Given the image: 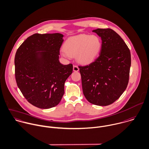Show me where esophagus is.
I'll list each match as a JSON object with an SVG mask.
<instances>
[{
  "instance_id": "34e87169",
  "label": "esophagus",
  "mask_w": 149,
  "mask_h": 149,
  "mask_svg": "<svg viewBox=\"0 0 149 149\" xmlns=\"http://www.w3.org/2000/svg\"><path fill=\"white\" fill-rule=\"evenodd\" d=\"M79 70V68H78V67L77 65H73V71H78Z\"/></svg>"
}]
</instances>
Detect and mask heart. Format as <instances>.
Segmentation results:
<instances>
[{"instance_id": "heart-1", "label": "heart", "mask_w": 149, "mask_h": 149, "mask_svg": "<svg viewBox=\"0 0 149 149\" xmlns=\"http://www.w3.org/2000/svg\"><path fill=\"white\" fill-rule=\"evenodd\" d=\"M101 41L96 36L80 34L69 38L64 43L65 51L61 54L65 57L75 56L82 64H89L98 56L101 48Z\"/></svg>"}]
</instances>
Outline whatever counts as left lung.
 <instances>
[{"label":"left lung","instance_id":"1","mask_svg":"<svg viewBox=\"0 0 149 149\" xmlns=\"http://www.w3.org/2000/svg\"><path fill=\"white\" fill-rule=\"evenodd\" d=\"M102 40L99 56L85 66H79L83 93L93 104L107 106L126 89L131 67L130 51L119 34L111 29L93 30Z\"/></svg>","mask_w":149,"mask_h":149}]
</instances>
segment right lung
<instances>
[{"mask_svg":"<svg viewBox=\"0 0 149 149\" xmlns=\"http://www.w3.org/2000/svg\"><path fill=\"white\" fill-rule=\"evenodd\" d=\"M60 33L29 36L17 49L14 59L17 84L27 101L41 108L59 104L64 93V83L72 74V64L59 60L63 42Z\"/></svg>","mask_w":149,"mask_h":149,"instance_id":"obj_1","label":"right lung"}]
</instances>
